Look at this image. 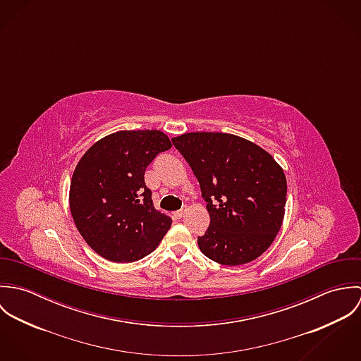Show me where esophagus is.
<instances>
[{"mask_svg": "<svg viewBox=\"0 0 361 361\" xmlns=\"http://www.w3.org/2000/svg\"><path fill=\"white\" fill-rule=\"evenodd\" d=\"M183 215H185V209H179V211L175 212V216H176V218H182Z\"/></svg>", "mask_w": 361, "mask_h": 361, "instance_id": "esophagus-1", "label": "esophagus"}]
</instances>
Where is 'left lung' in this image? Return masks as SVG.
Instances as JSON below:
<instances>
[{"label":"left lung","mask_w":361,"mask_h":361,"mask_svg":"<svg viewBox=\"0 0 361 361\" xmlns=\"http://www.w3.org/2000/svg\"><path fill=\"white\" fill-rule=\"evenodd\" d=\"M207 202L209 226L197 243L206 257L242 265L259 257L281 229L286 204L283 169L253 142L229 133L192 132L172 139Z\"/></svg>","instance_id":"left-lung-1"}]
</instances>
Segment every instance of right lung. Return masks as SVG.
I'll list each match as a JSON object with an SVG mask.
<instances>
[{"mask_svg":"<svg viewBox=\"0 0 361 361\" xmlns=\"http://www.w3.org/2000/svg\"><path fill=\"white\" fill-rule=\"evenodd\" d=\"M172 147L159 130H121L94 143L78 162L69 207L78 231L102 257L133 262L150 255L172 219L155 209L145 172Z\"/></svg>","mask_w":361,"mask_h":361,"instance_id":"right-lung-1","label":"right lung"}]
</instances>
